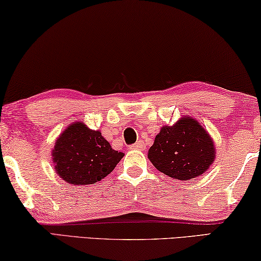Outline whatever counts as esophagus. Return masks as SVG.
Segmentation results:
<instances>
[{
    "instance_id": "34e87169",
    "label": "esophagus",
    "mask_w": 261,
    "mask_h": 261,
    "mask_svg": "<svg viewBox=\"0 0 261 261\" xmlns=\"http://www.w3.org/2000/svg\"><path fill=\"white\" fill-rule=\"evenodd\" d=\"M131 149H135V150H144V149H145V144H144L143 141H138L137 143L135 144V145L131 146Z\"/></svg>"
}]
</instances>
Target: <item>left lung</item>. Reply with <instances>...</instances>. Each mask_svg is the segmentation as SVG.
Listing matches in <instances>:
<instances>
[{"label": "left lung", "mask_w": 261, "mask_h": 261, "mask_svg": "<svg viewBox=\"0 0 261 261\" xmlns=\"http://www.w3.org/2000/svg\"><path fill=\"white\" fill-rule=\"evenodd\" d=\"M158 171L178 180L199 177L215 162L211 136L192 117H181L172 126H163L147 153Z\"/></svg>", "instance_id": "obj_1"}]
</instances>
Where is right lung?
I'll return each instance as SVG.
<instances>
[{
  "mask_svg": "<svg viewBox=\"0 0 261 261\" xmlns=\"http://www.w3.org/2000/svg\"><path fill=\"white\" fill-rule=\"evenodd\" d=\"M51 157L58 176L69 184L81 186L102 180L114 171L124 153L112 149L100 131L75 122L58 136Z\"/></svg>",
  "mask_w": 261,
  "mask_h": 261,
  "instance_id": "right-lung-1",
  "label": "right lung"
}]
</instances>
